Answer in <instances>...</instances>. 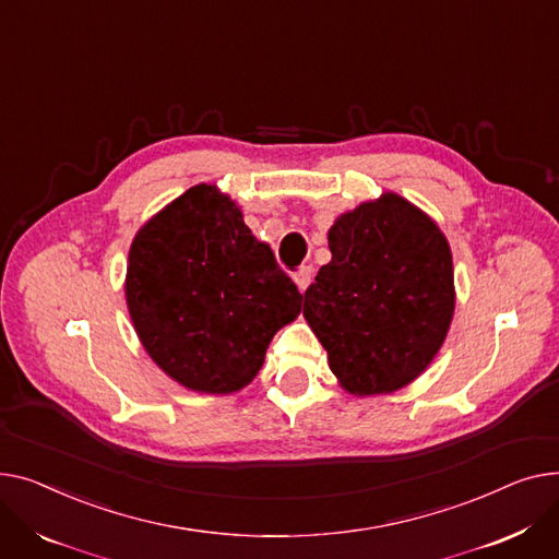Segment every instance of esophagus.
I'll return each mask as SVG.
<instances>
[{"instance_id":"1","label":"esophagus","mask_w":559,"mask_h":559,"mask_svg":"<svg viewBox=\"0 0 559 559\" xmlns=\"http://www.w3.org/2000/svg\"><path fill=\"white\" fill-rule=\"evenodd\" d=\"M311 280H313V269H311V266H302L300 271H295V273H293V282L298 284L300 293H305V290H307V286L311 284Z\"/></svg>"}]
</instances>
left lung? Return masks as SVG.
Segmentation results:
<instances>
[{
  "mask_svg": "<svg viewBox=\"0 0 559 559\" xmlns=\"http://www.w3.org/2000/svg\"><path fill=\"white\" fill-rule=\"evenodd\" d=\"M332 261L305 290V318L349 395L413 383L440 352L455 309L453 259L438 223L383 191L341 214Z\"/></svg>",
  "mask_w": 559,
  "mask_h": 559,
  "instance_id": "1",
  "label": "left lung"
}]
</instances>
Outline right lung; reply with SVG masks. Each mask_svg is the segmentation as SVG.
<instances>
[{"label": "right lung", "instance_id": "right-lung-1", "mask_svg": "<svg viewBox=\"0 0 559 559\" xmlns=\"http://www.w3.org/2000/svg\"><path fill=\"white\" fill-rule=\"evenodd\" d=\"M130 320L153 364L193 392L229 395L264 366L302 295L216 185H193L130 243Z\"/></svg>", "mask_w": 559, "mask_h": 559}]
</instances>
